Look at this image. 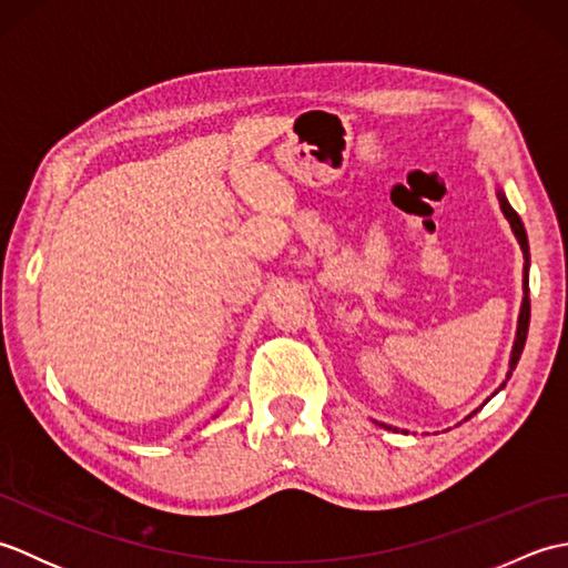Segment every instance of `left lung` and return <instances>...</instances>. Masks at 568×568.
<instances>
[{"instance_id": "obj_1", "label": "left lung", "mask_w": 568, "mask_h": 568, "mask_svg": "<svg viewBox=\"0 0 568 568\" xmlns=\"http://www.w3.org/2000/svg\"><path fill=\"white\" fill-rule=\"evenodd\" d=\"M498 202H500V210L505 214V220H508L510 226H513V234L517 239V244H520L523 256H525V275H523V293H525V297H523L520 317H517V334H515V344H513V354H510V371H508V378H510L515 366H517V361H520V356H523V348H525V342H527V329H529V244H527L525 224H523L520 216H517V212L510 207V202H508V197H505L503 190H498ZM508 378H505V381H508ZM500 388H505V383L500 385ZM496 393H493V395H496Z\"/></svg>"}]
</instances>
